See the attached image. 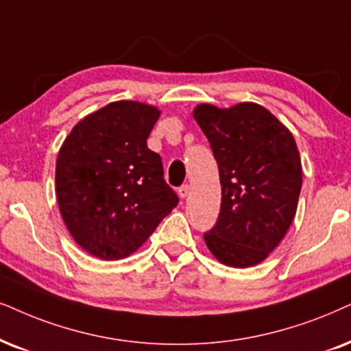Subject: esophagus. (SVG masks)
I'll return each instance as SVG.
<instances>
[{
	"label": "esophagus",
	"mask_w": 351,
	"mask_h": 351,
	"mask_svg": "<svg viewBox=\"0 0 351 351\" xmlns=\"http://www.w3.org/2000/svg\"><path fill=\"white\" fill-rule=\"evenodd\" d=\"M189 191H191V186H189V184H183V186H181V188L178 189V194H180V197H181V199L188 197Z\"/></svg>",
	"instance_id": "esophagus-1"
}]
</instances>
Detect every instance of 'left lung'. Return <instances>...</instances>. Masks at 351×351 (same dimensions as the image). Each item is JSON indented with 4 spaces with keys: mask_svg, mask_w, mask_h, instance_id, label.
I'll return each instance as SVG.
<instances>
[{
    "mask_svg": "<svg viewBox=\"0 0 351 351\" xmlns=\"http://www.w3.org/2000/svg\"><path fill=\"white\" fill-rule=\"evenodd\" d=\"M193 117L210 143L221 186L219 220L204 241L230 267L261 264L287 234L298 207L303 173L295 137L254 101L230 108L201 104Z\"/></svg>",
    "mask_w": 351,
    "mask_h": 351,
    "instance_id": "obj_1",
    "label": "left lung"
}]
</instances>
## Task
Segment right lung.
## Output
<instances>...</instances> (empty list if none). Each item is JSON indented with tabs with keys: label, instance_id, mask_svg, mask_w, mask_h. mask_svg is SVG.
Segmentation results:
<instances>
[{
	"label": "right lung",
	"instance_id": "1",
	"mask_svg": "<svg viewBox=\"0 0 351 351\" xmlns=\"http://www.w3.org/2000/svg\"><path fill=\"white\" fill-rule=\"evenodd\" d=\"M157 106L118 100L71 130L56 158V199L63 221L84 251L118 261L147 241L178 204L163 180L160 155L147 137Z\"/></svg>",
	"mask_w": 351,
	"mask_h": 351
}]
</instances>
